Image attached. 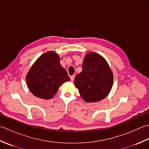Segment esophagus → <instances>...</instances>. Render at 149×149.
Returning <instances> with one entry per match:
<instances>
[{
	"label": "esophagus",
	"mask_w": 149,
	"mask_h": 149,
	"mask_svg": "<svg viewBox=\"0 0 149 149\" xmlns=\"http://www.w3.org/2000/svg\"><path fill=\"white\" fill-rule=\"evenodd\" d=\"M74 78H75V75H71V76H70V80H71V81H74Z\"/></svg>",
	"instance_id": "obj_1"
}]
</instances>
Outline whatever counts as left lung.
I'll return each mask as SVG.
<instances>
[{"mask_svg": "<svg viewBox=\"0 0 149 149\" xmlns=\"http://www.w3.org/2000/svg\"><path fill=\"white\" fill-rule=\"evenodd\" d=\"M113 75L102 56L90 52L85 56L83 70L75 77V86L87 102H95L107 97L111 89Z\"/></svg>", "mask_w": 149, "mask_h": 149, "instance_id": "left-lung-1", "label": "left lung"}]
</instances>
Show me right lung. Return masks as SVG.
<instances>
[{
  "label": "right lung",
  "instance_id": "obj_1",
  "mask_svg": "<svg viewBox=\"0 0 149 149\" xmlns=\"http://www.w3.org/2000/svg\"><path fill=\"white\" fill-rule=\"evenodd\" d=\"M59 61V56L54 52H47L34 63L26 77L28 88L34 95L51 99L63 83L70 81Z\"/></svg>",
  "mask_w": 149,
  "mask_h": 149
}]
</instances>
